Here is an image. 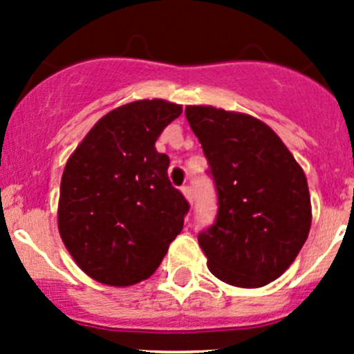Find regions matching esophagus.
<instances>
[{
    "label": "esophagus",
    "mask_w": 354,
    "mask_h": 354,
    "mask_svg": "<svg viewBox=\"0 0 354 354\" xmlns=\"http://www.w3.org/2000/svg\"><path fill=\"white\" fill-rule=\"evenodd\" d=\"M181 194L185 195V198H187L188 202H194V192H192L190 187H181Z\"/></svg>",
    "instance_id": "esophagus-1"
}]
</instances>
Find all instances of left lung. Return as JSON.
<instances>
[{"label":"left lung","instance_id":"1","mask_svg":"<svg viewBox=\"0 0 354 354\" xmlns=\"http://www.w3.org/2000/svg\"><path fill=\"white\" fill-rule=\"evenodd\" d=\"M217 190V219L198 234L223 283L262 288L295 262L312 226L306 176L276 131L250 114L187 106Z\"/></svg>","mask_w":354,"mask_h":354}]
</instances>
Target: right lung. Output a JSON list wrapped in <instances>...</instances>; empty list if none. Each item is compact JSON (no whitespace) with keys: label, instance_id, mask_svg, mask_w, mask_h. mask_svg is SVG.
I'll list each match as a JSON object with an SVG mask.
<instances>
[{"label":"right lung","instance_id":"right-lung-1","mask_svg":"<svg viewBox=\"0 0 354 354\" xmlns=\"http://www.w3.org/2000/svg\"><path fill=\"white\" fill-rule=\"evenodd\" d=\"M164 99L109 111L66 160L58 230L77 266L101 284L149 279L183 230L190 205L167 178L160 131L181 114Z\"/></svg>","mask_w":354,"mask_h":354}]
</instances>
